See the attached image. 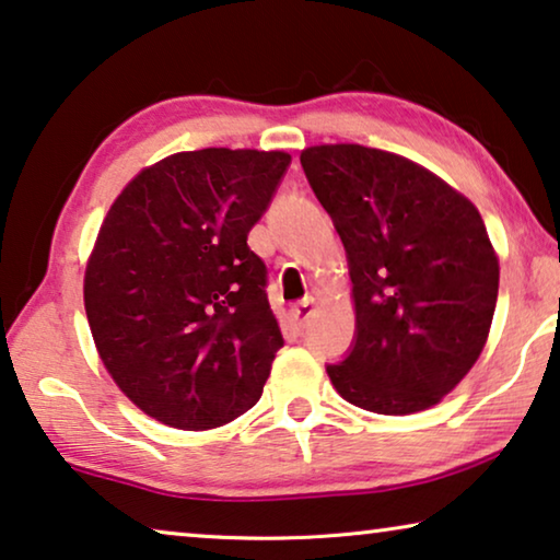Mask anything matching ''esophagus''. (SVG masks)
I'll use <instances>...</instances> for the list:
<instances>
[{
	"instance_id": "34e87169",
	"label": "esophagus",
	"mask_w": 560,
	"mask_h": 560,
	"mask_svg": "<svg viewBox=\"0 0 560 560\" xmlns=\"http://www.w3.org/2000/svg\"><path fill=\"white\" fill-rule=\"evenodd\" d=\"M315 313V300L313 298H305L303 303H298L293 311H290V318L295 320L298 328H303L307 320H311V315Z\"/></svg>"
}]
</instances>
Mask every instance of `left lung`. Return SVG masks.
<instances>
[{
  "label": "left lung",
  "mask_w": 560,
  "mask_h": 560,
  "mask_svg": "<svg viewBox=\"0 0 560 560\" xmlns=\"http://www.w3.org/2000/svg\"><path fill=\"white\" fill-rule=\"evenodd\" d=\"M348 255L355 343L328 366L348 404L417 415L469 374L488 343L500 262L477 207L399 153L359 143L300 151Z\"/></svg>",
  "instance_id": "1"
}]
</instances>
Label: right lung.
I'll use <instances>...</instances> for the list:
<instances>
[{
    "label": "right lung",
    "instance_id": "add662e5",
    "mask_svg": "<svg viewBox=\"0 0 560 560\" xmlns=\"http://www.w3.org/2000/svg\"><path fill=\"white\" fill-rule=\"evenodd\" d=\"M285 151H179L113 201L85 265L88 326L105 371L143 415L205 432L262 396L282 334L247 232Z\"/></svg>",
    "mask_w": 560,
    "mask_h": 560
}]
</instances>
